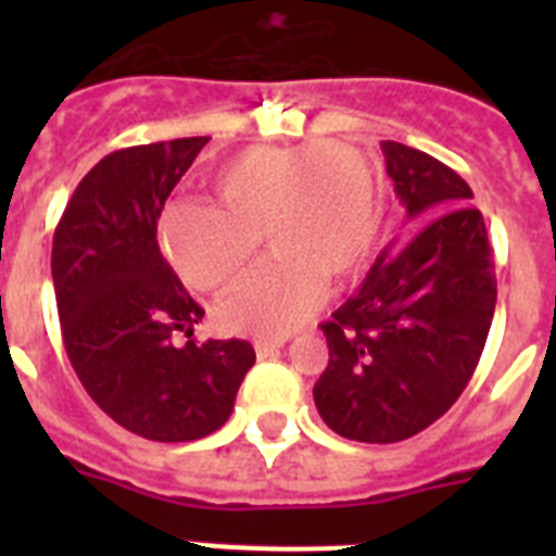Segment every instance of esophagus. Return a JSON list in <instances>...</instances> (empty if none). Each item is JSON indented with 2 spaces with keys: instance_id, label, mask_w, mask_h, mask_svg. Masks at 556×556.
Returning <instances> with one entry per match:
<instances>
[{
  "instance_id": "obj_1",
  "label": "esophagus",
  "mask_w": 556,
  "mask_h": 556,
  "mask_svg": "<svg viewBox=\"0 0 556 556\" xmlns=\"http://www.w3.org/2000/svg\"><path fill=\"white\" fill-rule=\"evenodd\" d=\"M283 342H287V339H255L253 342V348H255V356L258 358H267V356H273V353H278L283 348Z\"/></svg>"
}]
</instances>
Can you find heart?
Returning a JSON list of instances; mask_svg holds the SVG:
<instances>
[{
    "instance_id": "heart-1",
    "label": "heart",
    "mask_w": 556,
    "mask_h": 556,
    "mask_svg": "<svg viewBox=\"0 0 556 556\" xmlns=\"http://www.w3.org/2000/svg\"><path fill=\"white\" fill-rule=\"evenodd\" d=\"M214 208L175 203L161 214L159 242L175 273L200 292L236 283L258 253L275 262L217 306L233 333L281 337L317 308L323 289L356 281L381 228V191L365 152L342 141L244 150L208 172Z\"/></svg>"
}]
</instances>
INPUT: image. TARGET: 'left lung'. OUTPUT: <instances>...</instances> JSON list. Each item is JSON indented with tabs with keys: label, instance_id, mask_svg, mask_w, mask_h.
<instances>
[{
	"label": "left lung",
	"instance_id": "left-lung-1",
	"mask_svg": "<svg viewBox=\"0 0 556 556\" xmlns=\"http://www.w3.org/2000/svg\"><path fill=\"white\" fill-rule=\"evenodd\" d=\"M409 217L358 292L323 323L328 367L314 404L356 443H401L429 429L468 387L495 312V267L473 191L443 161L381 141Z\"/></svg>",
	"mask_w": 556,
	"mask_h": 556
}]
</instances>
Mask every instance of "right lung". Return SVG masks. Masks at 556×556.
<instances>
[{
  "label": "right lung",
  "instance_id": "add662e5",
  "mask_svg": "<svg viewBox=\"0 0 556 556\" xmlns=\"http://www.w3.org/2000/svg\"><path fill=\"white\" fill-rule=\"evenodd\" d=\"M208 136L116 150L88 172L52 239L63 345L94 404L132 434L189 443L225 426L253 367L244 339H189L203 308L159 248V217Z\"/></svg>",
  "mask_w": 556,
  "mask_h": 556
}]
</instances>
